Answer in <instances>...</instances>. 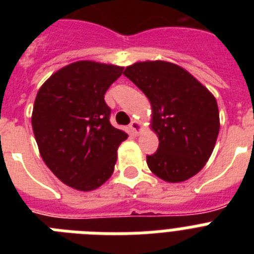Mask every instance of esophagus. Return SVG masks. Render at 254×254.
Segmentation results:
<instances>
[{
    "label": "esophagus",
    "mask_w": 254,
    "mask_h": 254,
    "mask_svg": "<svg viewBox=\"0 0 254 254\" xmlns=\"http://www.w3.org/2000/svg\"><path fill=\"white\" fill-rule=\"evenodd\" d=\"M129 127H130L131 133L137 135L139 133V130H141V123L137 121V120H133L130 123V125H129Z\"/></svg>",
    "instance_id": "1"
}]
</instances>
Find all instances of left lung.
Segmentation results:
<instances>
[{"mask_svg":"<svg viewBox=\"0 0 254 254\" xmlns=\"http://www.w3.org/2000/svg\"><path fill=\"white\" fill-rule=\"evenodd\" d=\"M124 75L146 95L159 146L147 155L149 169L171 183L193 177L212 154L220 121L212 93L186 69L167 62H142Z\"/></svg>","mask_w":254,"mask_h":254,"instance_id":"8db88e82","label":"left lung"}]
</instances>
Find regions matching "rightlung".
<instances>
[{"label":"right lung","mask_w":254,"mask_h":254,"mask_svg":"<svg viewBox=\"0 0 254 254\" xmlns=\"http://www.w3.org/2000/svg\"><path fill=\"white\" fill-rule=\"evenodd\" d=\"M123 69L76 62L54 73L38 91L31 124L39 153L69 187L91 191L113 174L117 149L127 134L112 127L104 95Z\"/></svg>","instance_id":"add662e5"}]
</instances>
